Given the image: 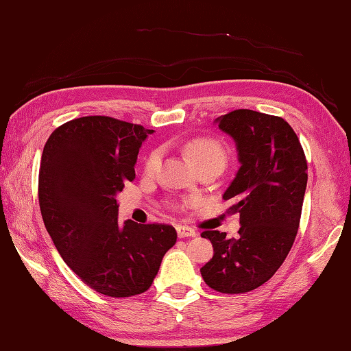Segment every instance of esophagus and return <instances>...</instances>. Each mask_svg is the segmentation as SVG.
Returning a JSON list of instances; mask_svg holds the SVG:
<instances>
[{
	"mask_svg": "<svg viewBox=\"0 0 351 351\" xmlns=\"http://www.w3.org/2000/svg\"><path fill=\"white\" fill-rule=\"evenodd\" d=\"M177 235L180 238H186V237H195V230L193 228L183 226V224H178L177 226Z\"/></svg>",
	"mask_w": 351,
	"mask_h": 351,
	"instance_id": "1",
	"label": "esophagus"
}]
</instances>
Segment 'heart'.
<instances>
[{"label": "heart", "mask_w": 351, "mask_h": 351, "mask_svg": "<svg viewBox=\"0 0 351 351\" xmlns=\"http://www.w3.org/2000/svg\"><path fill=\"white\" fill-rule=\"evenodd\" d=\"M186 151L197 167L208 160H214V158H218V160H224V158H226L223 148L215 141H213V138H195V141L188 143ZM158 160H160V151L154 149L153 153L148 156L147 162H145V169H147L148 173L154 171L158 165ZM193 203H194L193 200H189L184 204H193Z\"/></svg>", "instance_id": "1"}]
</instances>
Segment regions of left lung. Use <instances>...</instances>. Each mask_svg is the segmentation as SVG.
I'll list each match as a JSON object with an SVG mask.
<instances>
[{
    "instance_id": "8db88e82",
    "label": "left lung",
    "mask_w": 351,
    "mask_h": 351,
    "mask_svg": "<svg viewBox=\"0 0 351 351\" xmlns=\"http://www.w3.org/2000/svg\"><path fill=\"white\" fill-rule=\"evenodd\" d=\"M235 141L240 169L224 191L240 214L238 238L204 230L214 256L200 269L221 293L250 292L272 278L293 246L307 186V160L298 136L282 117L235 110L215 119Z\"/></svg>"
}]
</instances>
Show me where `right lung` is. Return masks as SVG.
<instances>
[{
    "label": "right lung",
    "instance_id": "right-lung-1",
    "mask_svg": "<svg viewBox=\"0 0 351 351\" xmlns=\"http://www.w3.org/2000/svg\"><path fill=\"white\" fill-rule=\"evenodd\" d=\"M108 116L73 119L50 134L38 197L59 255L96 292L127 298L151 287L177 232L169 224L117 220V193L133 182L138 148L153 134Z\"/></svg>",
    "mask_w": 351,
    "mask_h": 351
}]
</instances>
